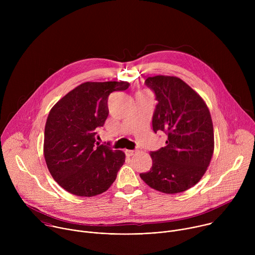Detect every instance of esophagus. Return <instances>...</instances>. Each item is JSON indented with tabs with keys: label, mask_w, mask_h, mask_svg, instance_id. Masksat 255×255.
<instances>
[{
	"label": "esophagus",
	"mask_w": 255,
	"mask_h": 255,
	"mask_svg": "<svg viewBox=\"0 0 255 255\" xmlns=\"http://www.w3.org/2000/svg\"><path fill=\"white\" fill-rule=\"evenodd\" d=\"M125 153H126V155H128V156H132V155H134V154L136 153V151H135V150H126Z\"/></svg>",
	"instance_id": "esophagus-1"
}]
</instances>
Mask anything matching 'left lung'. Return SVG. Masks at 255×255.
I'll return each instance as SVG.
<instances>
[{"label": "left lung", "mask_w": 255, "mask_h": 255, "mask_svg": "<svg viewBox=\"0 0 255 255\" xmlns=\"http://www.w3.org/2000/svg\"><path fill=\"white\" fill-rule=\"evenodd\" d=\"M145 85L158 102L152 117L156 133L167 135L166 145L150 151L152 166L140 177L150 188L177 194L202 178L214 152V130L209 109L189 85L176 77H149Z\"/></svg>", "instance_id": "left-lung-1"}]
</instances>
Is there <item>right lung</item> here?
Listing matches in <instances>:
<instances>
[{
	"label": "right lung",
	"instance_id": "right-lung-1",
	"mask_svg": "<svg viewBox=\"0 0 255 255\" xmlns=\"http://www.w3.org/2000/svg\"><path fill=\"white\" fill-rule=\"evenodd\" d=\"M127 82H87L50 110L44 131V157L56 183L70 194L93 197L106 192L125 162V153L97 142V129L109 115L108 98Z\"/></svg>",
	"mask_w": 255,
	"mask_h": 255
}]
</instances>
